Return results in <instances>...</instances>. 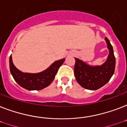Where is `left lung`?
<instances>
[{
	"label": "left lung",
	"mask_w": 127,
	"mask_h": 127,
	"mask_svg": "<svg viewBox=\"0 0 127 127\" xmlns=\"http://www.w3.org/2000/svg\"><path fill=\"white\" fill-rule=\"evenodd\" d=\"M109 53L107 59L100 66H90L77 58L75 59L74 76L76 81L87 90H95L106 84L114 74L115 68V57L112 45L108 39L105 38Z\"/></svg>",
	"instance_id": "obj_1"
}]
</instances>
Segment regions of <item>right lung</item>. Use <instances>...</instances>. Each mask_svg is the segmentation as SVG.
<instances>
[{"mask_svg":"<svg viewBox=\"0 0 127 127\" xmlns=\"http://www.w3.org/2000/svg\"><path fill=\"white\" fill-rule=\"evenodd\" d=\"M65 59L57 61L47 69L39 73H24L17 68L10 56V70L14 79L20 86L28 90H40L52 83L58 70Z\"/></svg>","mask_w":127,"mask_h":127,"instance_id":"add662e5","label":"right lung"}]
</instances>
